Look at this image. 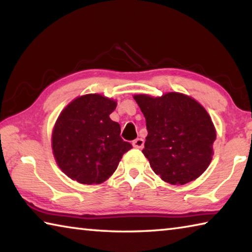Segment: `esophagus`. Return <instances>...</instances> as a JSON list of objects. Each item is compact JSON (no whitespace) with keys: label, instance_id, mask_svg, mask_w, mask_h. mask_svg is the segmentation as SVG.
I'll return each instance as SVG.
<instances>
[{"label":"esophagus","instance_id":"obj_1","mask_svg":"<svg viewBox=\"0 0 252 252\" xmlns=\"http://www.w3.org/2000/svg\"><path fill=\"white\" fill-rule=\"evenodd\" d=\"M132 144H133L134 148H138V149H142L143 146H144V140L141 139V138H138L135 139L133 142H132Z\"/></svg>","mask_w":252,"mask_h":252}]
</instances>
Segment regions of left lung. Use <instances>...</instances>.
Segmentation results:
<instances>
[{
  "label": "left lung",
  "mask_w": 252,
  "mask_h": 252,
  "mask_svg": "<svg viewBox=\"0 0 252 252\" xmlns=\"http://www.w3.org/2000/svg\"><path fill=\"white\" fill-rule=\"evenodd\" d=\"M133 97L147 122L142 152L156 174L171 185H185L201 176L212 160L217 136L206 109L178 92Z\"/></svg>",
  "instance_id": "left-lung-1"
}]
</instances>
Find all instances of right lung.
<instances>
[{
    "label": "right lung",
    "mask_w": 252,
    "mask_h": 252,
    "mask_svg": "<svg viewBox=\"0 0 252 252\" xmlns=\"http://www.w3.org/2000/svg\"><path fill=\"white\" fill-rule=\"evenodd\" d=\"M117 102L101 94L76 97L60 114L52 133L53 155L72 180L99 185L116 171L132 148L123 141L121 127L110 119Z\"/></svg>",
    "instance_id": "1"
}]
</instances>
